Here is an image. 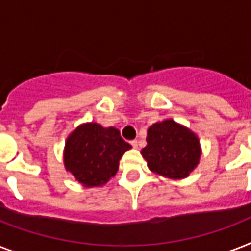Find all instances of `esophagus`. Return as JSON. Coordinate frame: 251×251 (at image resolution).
<instances>
[{
    "mask_svg": "<svg viewBox=\"0 0 251 251\" xmlns=\"http://www.w3.org/2000/svg\"><path fill=\"white\" fill-rule=\"evenodd\" d=\"M130 143H131V146H133L134 149H138V146H139V142H138L137 139H134V141H131Z\"/></svg>",
    "mask_w": 251,
    "mask_h": 251,
    "instance_id": "34e87169",
    "label": "esophagus"
}]
</instances>
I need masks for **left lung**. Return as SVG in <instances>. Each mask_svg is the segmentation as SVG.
<instances>
[{
  "mask_svg": "<svg viewBox=\"0 0 251 251\" xmlns=\"http://www.w3.org/2000/svg\"><path fill=\"white\" fill-rule=\"evenodd\" d=\"M150 171L172 179L185 178L201 159L198 137L173 120L150 126L147 146L142 150Z\"/></svg>",
  "mask_w": 251,
  "mask_h": 251,
  "instance_id": "8db88e82",
  "label": "left lung"
}]
</instances>
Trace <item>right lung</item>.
I'll return each mask as SVG.
<instances>
[{"label":"right lung","instance_id":"1","mask_svg":"<svg viewBox=\"0 0 251 251\" xmlns=\"http://www.w3.org/2000/svg\"><path fill=\"white\" fill-rule=\"evenodd\" d=\"M130 149L116 127L88 122L66 139L64 164L83 186H101L117 173L120 159Z\"/></svg>","mask_w":251,"mask_h":251}]
</instances>
